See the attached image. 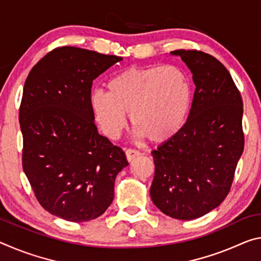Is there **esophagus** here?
Returning <instances> with one entry per match:
<instances>
[{
	"instance_id": "obj_1",
	"label": "esophagus",
	"mask_w": 261,
	"mask_h": 261,
	"mask_svg": "<svg viewBox=\"0 0 261 261\" xmlns=\"http://www.w3.org/2000/svg\"><path fill=\"white\" fill-rule=\"evenodd\" d=\"M125 154H126L127 161H131L132 159H135L136 156L140 155V152L138 150H136V148H126Z\"/></svg>"
}]
</instances>
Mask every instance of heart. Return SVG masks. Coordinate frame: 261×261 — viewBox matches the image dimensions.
I'll return each mask as SVG.
<instances>
[{"label":"heart","instance_id":"b5f03b06","mask_svg":"<svg viewBox=\"0 0 261 261\" xmlns=\"http://www.w3.org/2000/svg\"><path fill=\"white\" fill-rule=\"evenodd\" d=\"M108 92L95 90L90 109L107 137L116 139L126 123V113L136 135L161 143L174 137L192 105V85L182 68L174 65L137 67L116 74Z\"/></svg>","mask_w":261,"mask_h":261}]
</instances>
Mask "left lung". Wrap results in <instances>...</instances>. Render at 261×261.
Listing matches in <instances>:
<instances>
[{"mask_svg":"<svg viewBox=\"0 0 261 261\" xmlns=\"http://www.w3.org/2000/svg\"><path fill=\"white\" fill-rule=\"evenodd\" d=\"M193 73L195 92L188 118L174 137L152 151L150 194L165 215L190 221L220 205L229 194L244 151L243 100L216 58L176 49Z\"/></svg>","mask_w":261,"mask_h":261,"instance_id":"8db88e82","label":"left lung"}]
</instances>
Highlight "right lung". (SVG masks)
Instances as JSON below:
<instances>
[{
  "instance_id": "1",
  "label": "right lung",
  "mask_w": 261,
  "mask_h": 261,
  "mask_svg": "<svg viewBox=\"0 0 261 261\" xmlns=\"http://www.w3.org/2000/svg\"><path fill=\"white\" fill-rule=\"evenodd\" d=\"M117 56L61 46L29 73L19 107L22 165L37 201L69 222L95 220L114 200L125 153L98 134L90 109L93 80Z\"/></svg>"
}]
</instances>
